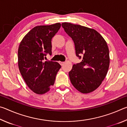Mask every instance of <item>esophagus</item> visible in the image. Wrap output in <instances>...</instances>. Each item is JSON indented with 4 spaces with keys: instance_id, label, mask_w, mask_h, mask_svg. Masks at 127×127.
Wrapping results in <instances>:
<instances>
[{
    "instance_id": "esophagus-1",
    "label": "esophagus",
    "mask_w": 127,
    "mask_h": 127,
    "mask_svg": "<svg viewBox=\"0 0 127 127\" xmlns=\"http://www.w3.org/2000/svg\"><path fill=\"white\" fill-rule=\"evenodd\" d=\"M64 63H65V62H60V64H61V65H63Z\"/></svg>"
}]
</instances>
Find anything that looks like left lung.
Returning <instances> with one entry per match:
<instances>
[{"label": "left lung", "mask_w": 127, "mask_h": 127, "mask_svg": "<svg viewBox=\"0 0 127 127\" xmlns=\"http://www.w3.org/2000/svg\"><path fill=\"white\" fill-rule=\"evenodd\" d=\"M65 32L73 40L76 54L81 63L74 64L69 72L73 86L81 93L88 94L100 86L108 71L109 50L104 38L95 30L64 22Z\"/></svg>", "instance_id": "left-lung-1"}]
</instances>
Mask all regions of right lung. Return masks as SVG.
<instances>
[{
  "mask_svg": "<svg viewBox=\"0 0 127 127\" xmlns=\"http://www.w3.org/2000/svg\"><path fill=\"white\" fill-rule=\"evenodd\" d=\"M61 27L60 23L36 26L25 36L19 45V69L28 87L37 94L50 90L61 68L58 62L44 61L47 54H51V39Z\"/></svg>",
  "mask_w": 127,
  "mask_h": 127,
  "instance_id": "obj_1",
  "label": "right lung"
}]
</instances>
